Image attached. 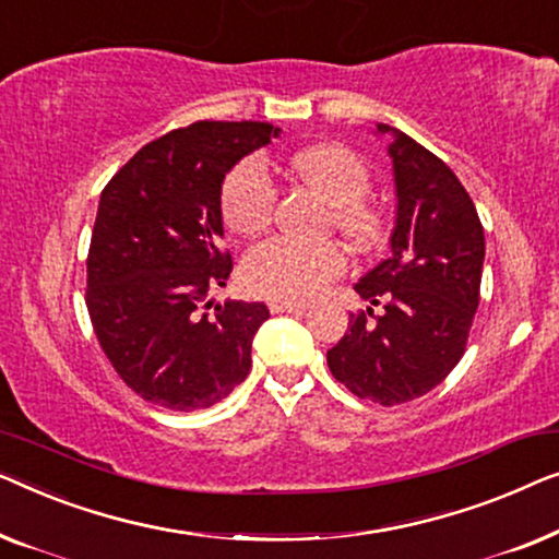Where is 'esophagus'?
Here are the masks:
<instances>
[{
	"label": "esophagus",
	"mask_w": 559,
	"mask_h": 559,
	"mask_svg": "<svg viewBox=\"0 0 559 559\" xmlns=\"http://www.w3.org/2000/svg\"><path fill=\"white\" fill-rule=\"evenodd\" d=\"M269 309L271 313H301L306 311V304H294V301H269Z\"/></svg>",
	"instance_id": "1"
}]
</instances>
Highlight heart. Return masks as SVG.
Wrapping results in <instances>:
<instances>
[{
	"instance_id": "obj_1",
	"label": "heart",
	"mask_w": 559,
	"mask_h": 559,
	"mask_svg": "<svg viewBox=\"0 0 559 559\" xmlns=\"http://www.w3.org/2000/svg\"><path fill=\"white\" fill-rule=\"evenodd\" d=\"M288 169L306 187L332 204V223L355 248H369L382 238V215L365 202L369 171L347 146L321 144L288 159ZM276 207V185L261 159H246L223 185V215L233 230L261 233ZM344 253L334 242H304L276 235L248 250L242 281L255 296L276 301H309L344 273Z\"/></svg>"
}]
</instances>
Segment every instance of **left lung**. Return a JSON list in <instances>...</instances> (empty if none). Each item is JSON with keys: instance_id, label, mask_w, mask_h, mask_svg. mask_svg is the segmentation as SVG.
I'll return each instance as SVG.
<instances>
[{"instance_id": "obj_1", "label": "left lung", "mask_w": 559, "mask_h": 559, "mask_svg": "<svg viewBox=\"0 0 559 559\" xmlns=\"http://www.w3.org/2000/svg\"><path fill=\"white\" fill-rule=\"evenodd\" d=\"M377 133H392L397 212L390 255L355 283L369 306L349 313L347 334L326 361L349 392L390 407L426 395L459 365L486 246L474 200L451 167L388 123H377Z\"/></svg>"}]
</instances>
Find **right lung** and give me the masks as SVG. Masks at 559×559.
Returning a JSON list of instances; mask_svg holds the SVG:
<instances>
[{
    "instance_id": "right-lung-1",
    "label": "right lung",
    "mask_w": 559,
    "mask_h": 559,
    "mask_svg": "<svg viewBox=\"0 0 559 559\" xmlns=\"http://www.w3.org/2000/svg\"><path fill=\"white\" fill-rule=\"evenodd\" d=\"M281 129L198 121L139 148L100 192L85 304L116 372L167 411H202L248 377L265 304L210 301L230 278L225 175Z\"/></svg>"
}]
</instances>
